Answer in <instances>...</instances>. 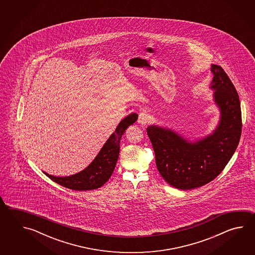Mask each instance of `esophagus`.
I'll list each match as a JSON object with an SVG mask.
<instances>
[{
	"mask_svg": "<svg viewBox=\"0 0 255 255\" xmlns=\"http://www.w3.org/2000/svg\"><path fill=\"white\" fill-rule=\"evenodd\" d=\"M149 121H150L149 115L144 113V112H142V113L139 114L138 120H137V122H138L139 124H141L142 126H146V124L149 123Z\"/></svg>",
	"mask_w": 255,
	"mask_h": 255,
	"instance_id": "obj_1",
	"label": "esophagus"
}]
</instances>
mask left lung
I'll return each mask as SVG.
<instances>
[{
  "label": "left lung",
  "instance_id": "8db88e82",
  "mask_svg": "<svg viewBox=\"0 0 255 255\" xmlns=\"http://www.w3.org/2000/svg\"><path fill=\"white\" fill-rule=\"evenodd\" d=\"M210 88L220 111L211 134L193 141L160 126L146 128L155 151L156 165L168 184L192 190L211 182L222 172L238 146L242 134V112L238 93L220 65H212Z\"/></svg>",
  "mask_w": 255,
  "mask_h": 255
}]
</instances>
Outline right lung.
Instances as JSON below:
<instances>
[{"mask_svg":"<svg viewBox=\"0 0 255 255\" xmlns=\"http://www.w3.org/2000/svg\"><path fill=\"white\" fill-rule=\"evenodd\" d=\"M137 116L136 113H132L121 120L115 132L111 134L98 152L97 157L80 172L66 177H56L45 171H43V173L57 184L70 190L82 191L96 190L102 187L111 177L118 162L120 139L127 128L136 121Z\"/></svg>","mask_w":255,"mask_h":255,"instance_id":"1","label":"right lung"}]
</instances>
